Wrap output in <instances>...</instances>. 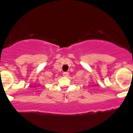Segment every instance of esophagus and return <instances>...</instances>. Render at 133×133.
Masks as SVG:
<instances>
[{
	"label": "esophagus",
	"mask_w": 133,
	"mask_h": 133,
	"mask_svg": "<svg viewBox=\"0 0 133 133\" xmlns=\"http://www.w3.org/2000/svg\"><path fill=\"white\" fill-rule=\"evenodd\" d=\"M68 75H69V74H68V72H65L63 73V76L64 77H68Z\"/></svg>",
	"instance_id": "esophagus-1"
}]
</instances>
